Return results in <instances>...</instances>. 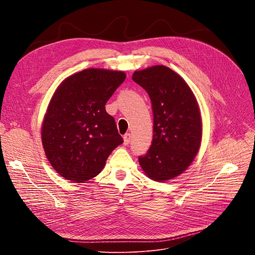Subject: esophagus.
Listing matches in <instances>:
<instances>
[{"mask_svg":"<svg viewBox=\"0 0 255 255\" xmlns=\"http://www.w3.org/2000/svg\"><path fill=\"white\" fill-rule=\"evenodd\" d=\"M123 139H124V144H125V145L129 144V142H130V139H131V135H130V133H126V134L123 136Z\"/></svg>","mask_w":255,"mask_h":255,"instance_id":"1","label":"esophagus"}]
</instances>
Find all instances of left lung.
I'll return each mask as SVG.
<instances>
[{
    "instance_id": "left-lung-1",
    "label": "left lung",
    "mask_w": 255,
    "mask_h": 255,
    "mask_svg": "<svg viewBox=\"0 0 255 255\" xmlns=\"http://www.w3.org/2000/svg\"><path fill=\"white\" fill-rule=\"evenodd\" d=\"M132 79L149 94L154 117L153 141L139 165L153 181L171 180L190 166L202 143L197 100L184 78L163 65L134 71Z\"/></svg>"
}]
</instances>
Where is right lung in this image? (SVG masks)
<instances>
[{
  "mask_svg": "<svg viewBox=\"0 0 255 255\" xmlns=\"http://www.w3.org/2000/svg\"><path fill=\"white\" fill-rule=\"evenodd\" d=\"M125 78L123 71L85 69L66 77L53 93L41 140L50 165L64 179L83 183L96 177L123 143L105 103Z\"/></svg>",
  "mask_w": 255,
  "mask_h": 255,
  "instance_id": "add662e5",
  "label": "right lung"
}]
</instances>
